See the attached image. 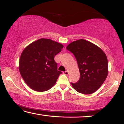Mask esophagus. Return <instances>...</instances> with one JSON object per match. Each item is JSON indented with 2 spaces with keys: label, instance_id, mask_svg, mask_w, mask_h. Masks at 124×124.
<instances>
[{
  "label": "esophagus",
  "instance_id": "esophagus-1",
  "mask_svg": "<svg viewBox=\"0 0 124 124\" xmlns=\"http://www.w3.org/2000/svg\"><path fill=\"white\" fill-rule=\"evenodd\" d=\"M63 74H65V75H68L69 74V72L68 71H65L63 72Z\"/></svg>",
  "mask_w": 124,
  "mask_h": 124
}]
</instances>
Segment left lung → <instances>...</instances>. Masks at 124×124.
<instances>
[{
	"mask_svg": "<svg viewBox=\"0 0 124 124\" xmlns=\"http://www.w3.org/2000/svg\"><path fill=\"white\" fill-rule=\"evenodd\" d=\"M66 49L75 56L80 75L77 83H71L73 88L81 94H93L99 89L108 76L105 54L99 47L84 39L70 43Z\"/></svg>",
	"mask_w": 124,
	"mask_h": 124,
	"instance_id": "left-lung-1",
	"label": "left lung"
}]
</instances>
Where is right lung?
I'll use <instances>...</instances> for the list:
<instances>
[{
    "instance_id": "1",
    "label": "right lung",
    "mask_w": 124,
    "mask_h": 124,
    "mask_svg": "<svg viewBox=\"0 0 124 124\" xmlns=\"http://www.w3.org/2000/svg\"><path fill=\"white\" fill-rule=\"evenodd\" d=\"M63 47L52 40L41 38L24 49L19 68L23 79L31 89L41 92L54 86L62 73L58 70L54 57Z\"/></svg>"
}]
</instances>
